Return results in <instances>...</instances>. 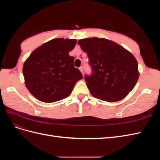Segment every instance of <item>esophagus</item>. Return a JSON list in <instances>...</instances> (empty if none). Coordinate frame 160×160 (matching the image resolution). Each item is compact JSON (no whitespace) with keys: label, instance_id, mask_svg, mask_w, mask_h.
<instances>
[{"label":"esophagus","instance_id":"1","mask_svg":"<svg viewBox=\"0 0 160 160\" xmlns=\"http://www.w3.org/2000/svg\"><path fill=\"white\" fill-rule=\"evenodd\" d=\"M79 70H80V71L81 72V73L83 74V67H79Z\"/></svg>","mask_w":160,"mask_h":160}]
</instances>
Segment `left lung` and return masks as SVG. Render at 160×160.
Returning a JSON list of instances; mask_svg holds the SVG:
<instances>
[{"instance_id":"left-lung-1","label":"left lung","mask_w":160,"mask_h":160,"mask_svg":"<svg viewBox=\"0 0 160 160\" xmlns=\"http://www.w3.org/2000/svg\"><path fill=\"white\" fill-rule=\"evenodd\" d=\"M78 44L89 58L92 72L85 75V79L94 98L115 102L132 91L139 74L138 62L132 53L103 38H83Z\"/></svg>"}]
</instances>
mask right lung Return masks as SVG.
<instances>
[{
	"instance_id": "obj_1",
	"label": "right lung",
	"mask_w": 160,
	"mask_h": 160,
	"mask_svg": "<svg viewBox=\"0 0 160 160\" xmlns=\"http://www.w3.org/2000/svg\"><path fill=\"white\" fill-rule=\"evenodd\" d=\"M75 39L55 38L32 52L23 65L25 85L35 98L52 103L67 98L75 83L83 79L69 55Z\"/></svg>"
}]
</instances>
